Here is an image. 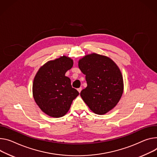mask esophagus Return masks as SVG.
<instances>
[{"label": "esophagus", "mask_w": 157, "mask_h": 157, "mask_svg": "<svg viewBox=\"0 0 157 157\" xmlns=\"http://www.w3.org/2000/svg\"><path fill=\"white\" fill-rule=\"evenodd\" d=\"M77 90H78V92L80 93H81V90H82V88H78Z\"/></svg>", "instance_id": "34e87169"}]
</instances>
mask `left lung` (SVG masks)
I'll return each mask as SVG.
<instances>
[{"label":"left lung","instance_id":"left-lung-1","mask_svg":"<svg viewBox=\"0 0 157 157\" xmlns=\"http://www.w3.org/2000/svg\"><path fill=\"white\" fill-rule=\"evenodd\" d=\"M87 87L80 95L90 109L102 115L115 108L123 93V79L117 64L106 56L91 53L78 61Z\"/></svg>","mask_w":157,"mask_h":157}]
</instances>
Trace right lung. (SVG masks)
Returning a JSON list of instances; mask_svg holds the SVG:
<instances>
[{
  "instance_id": "add662e5",
  "label": "right lung",
  "mask_w": 157,
  "mask_h": 157,
  "mask_svg": "<svg viewBox=\"0 0 157 157\" xmlns=\"http://www.w3.org/2000/svg\"><path fill=\"white\" fill-rule=\"evenodd\" d=\"M73 66V60L63 56L48 61L37 72L33 84L34 100L47 115L53 118L64 116L79 92L72 88L66 73Z\"/></svg>"
}]
</instances>
